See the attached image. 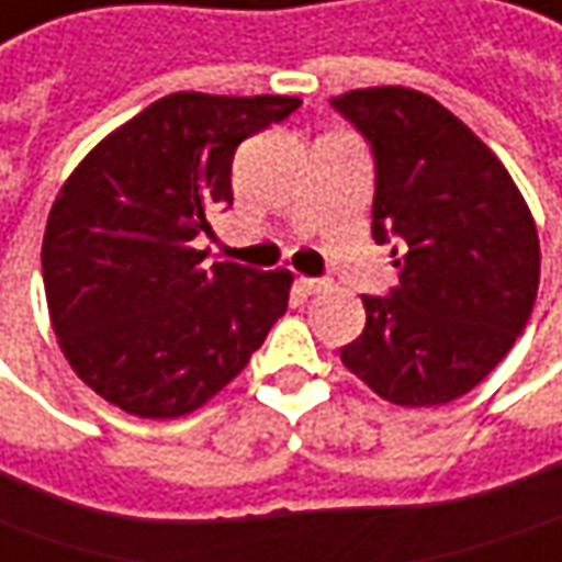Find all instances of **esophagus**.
Here are the masks:
<instances>
[{
	"mask_svg": "<svg viewBox=\"0 0 562 562\" xmlns=\"http://www.w3.org/2000/svg\"><path fill=\"white\" fill-rule=\"evenodd\" d=\"M299 289H302L305 295H317V292H324V289H327V282H324V280H307V277H302V280H299Z\"/></svg>",
	"mask_w": 562,
	"mask_h": 562,
	"instance_id": "obj_1",
	"label": "esophagus"
}]
</instances>
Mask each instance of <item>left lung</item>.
<instances>
[{"mask_svg":"<svg viewBox=\"0 0 562 562\" xmlns=\"http://www.w3.org/2000/svg\"><path fill=\"white\" fill-rule=\"evenodd\" d=\"M378 162L371 233L393 241L400 285L361 295L368 324L342 364L380 400L443 405L487 378L522 333L541 245L522 191L481 137L412 87L333 97Z\"/></svg>","mask_w":562,"mask_h":562,"instance_id":"8db88e82","label":"left lung"}]
</instances>
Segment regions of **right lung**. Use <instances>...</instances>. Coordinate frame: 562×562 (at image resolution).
<instances>
[{
	"instance_id": "right-lung-1",
	"label": "right lung",
	"mask_w": 562,
	"mask_h": 562,
	"mask_svg": "<svg viewBox=\"0 0 562 562\" xmlns=\"http://www.w3.org/2000/svg\"><path fill=\"white\" fill-rule=\"evenodd\" d=\"M299 97L169 93L106 135L61 184L43 233L59 349L137 418H179L241 374L285 314L292 273L204 267L194 238L233 207V157Z\"/></svg>"
}]
</instances>
